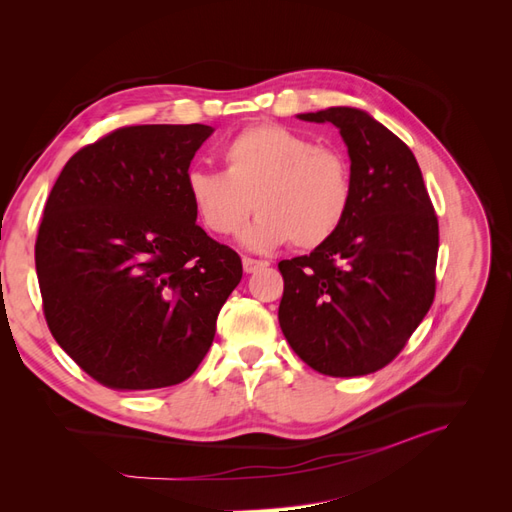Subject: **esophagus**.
I'll return each instance as SVG.
<instances>
[{"label":"esophagus","mask_w":512,"mask_h":512,"mask_svg":"<svg viewBox=\"0 0 512 512\" xmlns=\"http://www.w3.org/2000/svg\"><path fill=\"white\" fill-rule=\"evenodd\" d=\"M269 265L267 260H256V258H250V256H243V271L245 273H256L260 269H265Z\"/></svg>","instance_id":"esophagus-1"}]
</instances>
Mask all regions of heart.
<instances>
[{
	"instance_id": "1",
	"label": "heart",
	"mask_w": 512,
	"mask_h": 512,
	"mask_svg": "<svg viewBox=\"0 0 512 512\" xmlns=\"http://www.w3.org/2000/svg\"><path fill=\"white\" fill-rule=\"evenodd\" d=\"M224 173L190 170L185 194L209 232L228 237L260 213L239 241L250 250L292 243L314 250L333 239L346 222L352 196V166L337 147L277 123H260L235 134L222 149Z\"/></svg>"
}]
</instances>
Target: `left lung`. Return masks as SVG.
<instances>
[{
    "mask_svg": "<svg viewBox=\"0 0 512 512\" xmlns=\"http://www.w3.org/2000/svg\"><path fill=\"white\" fill-rule=\"evenodd\" d=\"M333 123L348 147L354 196L337 235L282 260L280 327L324 376L374 374L391 363L436 294L438 218L410 147L352 106L301 113Z\"/></svg>",
    "mask_w": 512,
    "mask_h": 512,
    "instance_id": "obj_1",
    "label": "left lung"
}]
</instances>
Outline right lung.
Instances as JSON below:
<instances>
[{
  "mask_svg": "<svg viewBox=\"0 0 512 512\" xmlns=\"http://www.w3.org/2000/svg\"><path fill=\"white\" fill-rule=\"evenodd\" d=\"M211 126H130L68 160L44 207L36 273L55 342L91 378L151 391L190 378L243 275L207 237L185 177Z\"/></svg>",
  "mask_w": 512,
  "mask_h": 512,
  "instance_id": "add662e5",
  "label": "right lung"
}]
</instances>
